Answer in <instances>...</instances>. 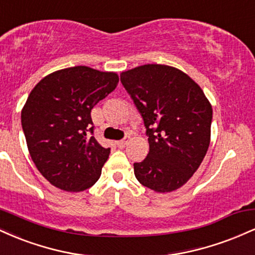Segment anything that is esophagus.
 <instances>
[{
  "instance_id": "1",
  "label": "esophagus",
  "mask_w": 255,
  "mask_h": 255,
  "mask_svg": "<svg viewBox=\"0 0 255 255\" xmlns=\"http://www.w3.org/2000/svg\"><path fill=\"white\" fill-rule=\"evenodd\" d=\"M129 141H130V136H129V135H126V136L124 137V139L120 140V141L116 142V145H118L120 148H124L125 146L127 145Z\"/></svg>"
}]
</instances>
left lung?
Instances as JSON below:
<instances>
[{"mask_svg":"<svg viewBox=\"0 0 255 255\" xmlns=\"http://www.w3.org/2000/svg\"><path fill=\"white\" fill-rule=\"evenodd\" d=\"M121 83L141 114L147 157L134 163L142 186L176 191L193 176L209 150L212 107L186 73L165 64H144L121 73Z\"/></svg>","mask_w":255,"mask_h":255,"instance_id":"1","label":"left lung"}]
</instances>
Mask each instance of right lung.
<instances>
[{
    "label": "right lung",
    "mask_w": 255,
    "mask_h": 255,
    "mask_svg": "<svg viewBox=\"0 0 255 255\" xmlns=\"http://www.w3.org/2000/svg\"><path fill=\"white\" fill-rule=\"evenodd\" d=\"M118 83L116 73L77 66L46 75L31 91L22 129L32 160L52 186L81 192L98 181L110 148L90 136L91 110Z\"/></svg>",
    "instance_id": "1"
}]
</instances>
